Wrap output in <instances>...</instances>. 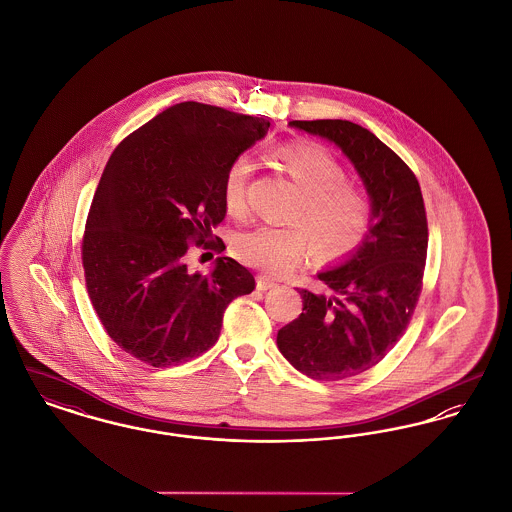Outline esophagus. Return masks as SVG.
Segmentation results:
<instances>
[{"instance_id":"1","label":"esophagus","mask_w":512,"mask_h":512,"mask_svg":"<svg viewBox=\"0 0 512 512\" xmlns=\"http://www.w3.org/2000/svg\"><path fill=\"white\" fill-rule=\"evenodd\" d=\"M256 287H258V291H269V289L277 287V283H275L273 279L266 277V275H258V279H256Z\"/></svg>"}]
</instances>
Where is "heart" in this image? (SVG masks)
Instances as JSON below:
<instances>
[{
	"mask_svg": "<svg viewBox=\"0 0 512 512\" xmlns=\"http://www.w3.org/2000/svg\"><path fill=\"white\" fill-rule=\"evenodd\" d=\"M275 158L295 179L302 194L291 225H260L233 239L237 258L269 275L295 269L306 256L310 241L329 260L352 256L370 233L372 204L366 192L347 181V169L325 146L293 142L275 150ZM256 163L241 154L229 163L223 177V206L235 217L248 210V185Z\"/></svg>",
	"mask_w": 512,
	"mask_h": 512,
	"instance_id": "b5f03b06",
	"label": "heart"
}]
</instances>
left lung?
Segmentation results:
<instances>
[{"mask_svg": "<svg viewBox=\"0 0 512 512\" xmlns=\"http://www.w3.org/2000/svg\"><path fill=\"white\" fill-rule=\"evenodd\" d=\"M333 140L372 198L364 244L318 279L329 293L300 289L302 314L279 329L277 347L298 372L341 381L379 364L412 320L424 285L428 217L412 169L374 133L343 119L291 121Z\"/></svg>", "mask_w": 512, "mask_h": 512, "instance_id": "obj_1", "label": "left lung"}]
</instances>
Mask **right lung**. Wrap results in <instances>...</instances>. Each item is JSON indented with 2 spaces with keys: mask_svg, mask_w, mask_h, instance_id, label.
<instances>
[{
  "mask_svg": "<svg viewBox=\"0 0 512 512\" xmlns=\"http://www.w3.org/2000/svg\"><path fill=\"white\" fill-rule=\"evenodd\" d=\"M269 121L183 102L125 136L94 192L81 256L90 302L109 337L142 364L169 368L219 339L223 312L250 295L254 275L221 256L187 266L192 244L223 252V177L268 133Z\"/></svg>",
  "mask_w": 512,
  "mask_h": 512,
  "instance_id": "obj_1",
  "label": "right lung"
}]
</instances>
